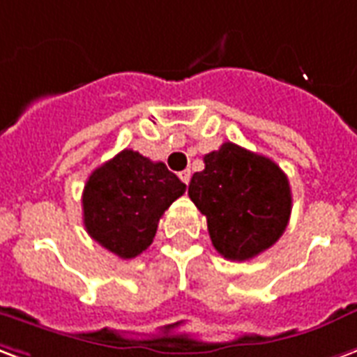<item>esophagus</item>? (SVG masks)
I'll return each mask as SVG.
<instances>
[{
  "mask_svg": "<svg viewBox=\"0 0 357 357\" xmlns=\"http://www.w3.org/2000/svg\"><path fill=\"white\" fill-rule=\"evenodd\" d=\"M179 179L185 183V185H189V181H191V170H183L179 172Z\"/></svg>",
  "mask_w": 357,
  "mask_h": 357,
  "instance_id": "1",
  "label": "esophagus"
}]
</instances>
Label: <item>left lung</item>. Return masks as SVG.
<instances>
[{
  "instance_id": "left-lung-1",
  "label": "left lung",
  "mask_w": 357,
  "mask_h": 357,
  "mask_svg": "<svg viewBox=\"0 0 357 357\" xmlns=\"http://www.w3.org/2000/svg\"><path fill=\"white\" fill-rule=\"evenodd\" d=\"M189 197L206 215L213 248L225 259L248 261L276 244L291 213L287 176L274 160L225 142L204 155Z\"/></svg>"
}]
</instances>
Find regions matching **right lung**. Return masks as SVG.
Returning a JSON list of instances; mask_svg holds the SVG:
<instances>
[{
    "label": "right lung",
    "mask_w": 357,
    "mask_h": 357,
    "mask_svg": "<svg viewBox=\"0 0 357 357\" xmlns=\"http://www.w3.org/2000/svg\"><path fill=\"white\" fill-rule=\"evenodd\" d=\"M185 189L165 162L125 149L86 179L84 229L121 259L138 257L151 245L158 219Z\"/></svg>",
    "instance_id": "add662e5"
}]
</instances>
